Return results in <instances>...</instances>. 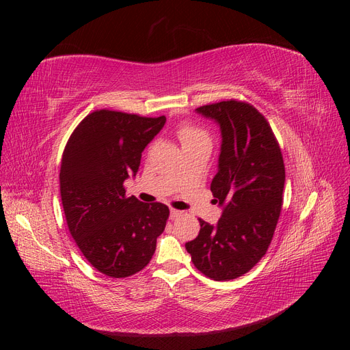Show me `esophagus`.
Returning <instances> with one entry per match:
<instances>
[{
	"mask_svg": "<svg viewBox=\"0 0 350 350\" xmlns=\"http://www.w3.org/2000/svg\"><path fill=\"white\" fill-rule=\"evenodd\" d=\"M183 216V211L181 210H176V208H171V217L172 219H178Z\"/></svg>",
	"mask_w": 350,
	"mask_h": 350,
	"instance_id": "34e87169",
	"label": "esophagus"
}]
</instances>
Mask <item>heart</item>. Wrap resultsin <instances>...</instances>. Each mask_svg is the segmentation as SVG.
<instances>
[{
	"mask_svg": "<svg viewBox=\"0 0 350 350\" xmlns=\"http://www.w3.org/2000/svg\"><path fill=\"white\" fill-rule=\"evenodd\" d=\"M178 137L181 140L183 146L184 144H189V143H197V142H208V134L206 133V130L201 129V126L184 121L178 125Z\"/></svg>",
	"mask_w": 350,
	"mask_h": 350,
	"instance_id": "heart-1",
	"label": "heart"
}]
</instances>
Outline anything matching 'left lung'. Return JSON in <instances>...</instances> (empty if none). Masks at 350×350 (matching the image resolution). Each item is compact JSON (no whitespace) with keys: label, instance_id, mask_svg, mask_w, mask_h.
Masks as SVG:
<instances>
[{"label":"left lung","instance_id":"obj_1","mask_svg":"<svg viewBox=\"0 0 350 350\" xmlns=\"http://www.w3.org/2000/svg\"><path fill=\"white\" fill-rule=\"evenodd\" d=\"M220 125L219 171L210 189L224 206L217 225L200 220L185 243L197 270L213 280L248 273L266 256L283 204L284 163L267 120L248 102L224 100L197 108Z\"/></svg>","mask_w":350,"mask_h":350}]
</instances>
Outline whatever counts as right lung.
<instances>
[{
    "mask_svg": "<svg viewBox=\"0 0 350 350\" xmlns=\"http://www.w3.org/2000/svg\"><path fill=\"white\" fill-rule=\"evenodd\" d=\"M157 118L98 109L72 131L61 159V201L83 256L109 278H129L150 262L169 208L125 196L142 152L163 129Z\"/></svg>",
    "mask_w": 350,
    "mask_h": 350,
    "instance_id": "add662e5",
    "label": "right lung"
}]
</instances>
